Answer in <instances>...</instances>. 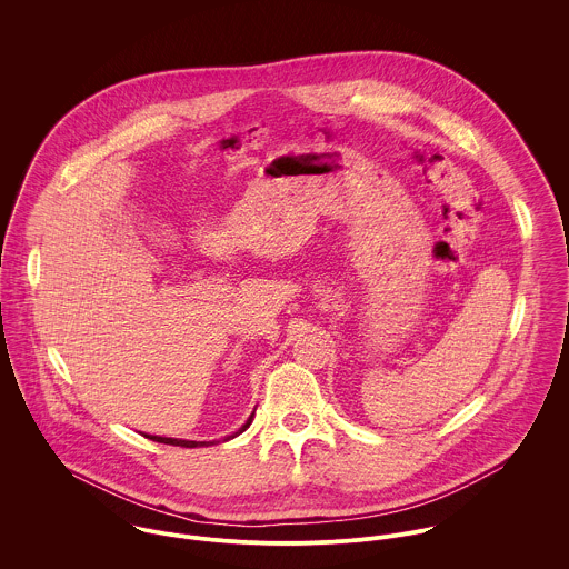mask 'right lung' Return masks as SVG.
<instances>
[{
	"label": "right lung",
	"instance_id": "1",
	"mask_svg": "<svg viewBox=\"0 0 569 569\" xmlns=\"http://www.w3.org/2000/svg\"><path fill=\"white\" fill-rule=\"evenodd\" d=\"M256 411V409H253ZM253 411L249 413V418L244 420L243 427L239 429V431H234L232 436H226L223 440H232V438H237L239 433H243L244 429L251 425V420H253ZM147 438H151V440H156V442H163V445H174V447H208V445H214V440H181V438H166V436H151V433H144Z\"/></svg>",
	"mask_w": 569,
	"mask_h": 569
}]
</instances>
